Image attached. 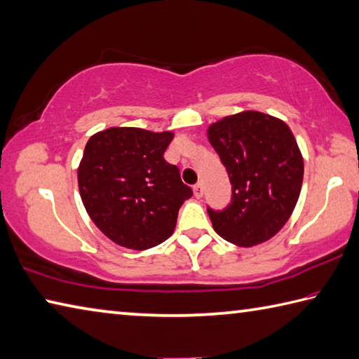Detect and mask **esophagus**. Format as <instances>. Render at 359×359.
Returning a JSON list of instances; mask_svg holds the SVG:
<instances>
[{
  "mask_svg": "<svg viewBox=\"0 0 359 359\" xmlns=\"http://www.w3.org/2000/svg\"><path fill=\"white\" fill-rule=\"evenodd\" d=\"M193 193H194V196H196V198H201L202 193H204V188H202V184L194 185L193 187Z\"/></svg>",
  "mask_w": 359,
  "mask_h": 359,
  "instance_id": "obj_1",
  "label": "esophagus"
}]
</instances>
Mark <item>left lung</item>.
Segmentation results:
<instances>
[{"label": "left lung", "mask_w": 359, "mask_h": 359, "mask_svg": "<svg viewBox=\"0 0 359 359\" xmlns=\"http://www.w3.org/2000/svg\"><path fill=\"white\" fill-rule=\"evenodd\" d=\"M207 138L232 184L227 208H208L215 232L243 248L275 237L290 218L303 185V155L287 123L248 109L210 123Z\"/></svg>", "instance_id": "left-lung-1"}]
</instances>
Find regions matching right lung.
Masks as SVG:
<instances>
[{
  "instance_id": "add662e5",
  "label": "right lung",
  "mask_w": 359,
  "mask_h": 359,
  "mask_svg": "<svg viewBox=\"0 0 359 359\" xmlns=\"http://www.w3.org/2000/svg\"><path fill=\"white\" fill-rule=\"evenodd\" d=\"M174 133L109 127L90 136L78 188L94 224L119 246L144 251L172 236L179 208L191 198L179 168L163 158Z\"/></svg>"
}]
</instances>
